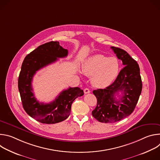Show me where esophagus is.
<instances>
[{"instance_id":"obj_1","label":"esophagus","mask_w":160,"mask_h":160,"mask_svg":"<svg viewBox=\"0 0 160 160\" xmlns=\"http://www.w3.org/2000/svg\"><path fill=\"white\" fill-rule=\"evenodd\" d=\"M83 92H84V93L86 94H88V93H90V90H89L88 88H85V89L83 90Z\"/></svg>"}]
</instances>
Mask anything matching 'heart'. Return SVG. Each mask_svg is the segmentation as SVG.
I'll list each match as a JSON object with an SVG mask.
<instances>
[{"instance_id": "heart-1", "label": "heart", "mask_w": 160, "mask_h": 160, "mask_svg": "<svg viewBox=\"0 0 160 160\" xmlns=\"http://www.w3.org/2000/svg\"><path fill=\"white\" fill-rule=\"evenodd\" d=\"M82 70L85 74L92 76L91 82L95 87L104 88L117 79L120 64L116 58L95 54L85 61Z\"/></svg>"}]
</instances>
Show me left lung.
<instances>
[{
  "mask_svg": "<svg viewBox=\"0 0 160 160\" xmlns=\"http://www.w3.org/2000/svg\"><path fill=\"white\" fill-rule=\"evenodd\" d=\"M124 66L117 79L105 88L93 91L97 98V106L92 116L102 123H115L129 116L133 111L141 94L142 84L139 64L125 51L111 47ZM120 92L121 99L115 98Z\"/></svg>",
  "mask_w": 160,
  "mask_h": 160,
  "instance_id": "obj_1",
  "label": "left lung"
}]
</instances>
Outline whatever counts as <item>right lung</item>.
Wrapping results in <instances>:
<instances>
[{
	"label": "right lung",
	"instance_id": "right-lung-1",
	"mask_svg": "<svg viewBox=\"0 0 160 160\" xmlns=\"http://www.w3.org/2000/svg\"><path fill=\"white\" fill-rule=\"evenodd\" d=\"M68 51L59 42L51 41L42 44L28 54L22 63L18 78V89L25 111L37 121L46 124L57 123L70 115L74 100L83 95L79 87H69L62 90L52 102L44 104L35 98L32 85L34 75L41 68L54 62L58 58L66 57Z\"/></svg>",
	"mask_w": 160,
	"mask_h": 160
}]
</instances>
